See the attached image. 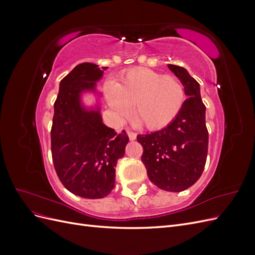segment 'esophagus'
Segmentation results:
<instances>
[{"instance_id": "esophagus-1", "label": "esophagus", "mask_w": 255, "mask_h": 255, "mask_svg": "<svg viewBox=\"0 0 255 255\" xmlns=\"http://www.w3.org/2000/svg\"><path fill=\"white\" fill-rule=\"evenodd\" d=\"M127 133H128V138H129V140H135L136 139V133H134V132H132V130H127Z\"/></svg>"}]
</instances>
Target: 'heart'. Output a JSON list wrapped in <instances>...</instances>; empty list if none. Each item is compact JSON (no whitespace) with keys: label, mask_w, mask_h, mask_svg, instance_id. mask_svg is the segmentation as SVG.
Listing matches in <instances>:
<instances>
[{"label":"heart","mask_w":255,"mask_h":255,"mask_svg":"<svg viewBox=\"0 0 255 255\" xmlns=\"http://www.w3.org/2000/svg\"><path fill=\"white\" fill-rule=\"evenodd\" d=\"M104 92L119 118H128L134 105L135 119L153 130L170 125L185 103V90L179 79L146 68L126 72L117 84L107 83Z\"/></svg>","instance_id":"1"}]
</instances>
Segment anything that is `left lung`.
Instances as JSON below:
<instances>
[{
    "mask_svg": "<svg viewBox=\"0 0 255 255\" xmlns=\"http://www.w3.org/2000/svg\"><path fill=\"white\" fill-rule=\"evenodd\" d=\"M168 67L181 80L189 98L170 125L157 132L137 135V141L143 148L141 160L150 181L163 190L179 192L192 186L204 170L208 132L199 83L183 67Z\"/></svg>",
    "mask_w": 255,
    "mask_h": 255,
    "instance_id": "obj_1",
    "label": "left lung"
}]
</instances>
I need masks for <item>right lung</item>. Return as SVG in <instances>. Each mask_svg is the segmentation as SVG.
<instances>
[{"instance_id": "add662e5", "label": "right lung", "mask_w": 255, "mask_h": 255, "mask_svg": "<svg viewBox=\"0 0 255 255\" xmlns=\"http://www.w3.org/2000/svg\"><path fill=\"white\" fill-rule=\"evenodd\" d=\"M106 67L83 63L60 81L54 103L51 152L61 184L86 199L106 197L115 187L116 165L125 155L128 136L103 125L99 112L84 111L82 90L92 89Z\"/></svg>"}]
</instances>
